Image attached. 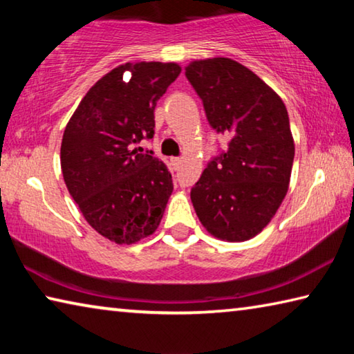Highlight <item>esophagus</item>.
<instances>
[{"label": "esophagus", "mask_w": 354, "mask_h": 354, "mask_svg": "<svg viewBox=\"0 0 354 354\" xmlns=\"http://www.w3.org/2000/svg\"><path fill=\"white\" fill-rule=\"evenodd\" d=\"M170 162H171V165H173V169L178 170L179 167H181V164H183V159H181V158H171Z\"/></svg>", "instance_id": "obj_1"}]
</instances>
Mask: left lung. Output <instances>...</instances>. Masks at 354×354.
<instances>
[{
    "label": "left lung",
    "instance_id": "left-lung-1",
    "mask_svg": "<svg viewBox=\"0 0 354 354\" xmlns=\"http://www.w3.org/2000/svg\"><path fill=\"white\" fill-rule=\"evenodd\" d=\"M185 76L211 127L231 137L190 192L209 234L227 242L254 237L274 217L290 183L295 143L279 95L227 57L194 61Z\"/></svg>",
    "mask_w": 354,
    "mask_h": 354
}]
</instances>
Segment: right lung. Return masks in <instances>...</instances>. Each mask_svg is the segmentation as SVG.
Masks as SVG:
<instances>
[{"label":"right lung","instance_id":"1","mask_svg":"<svg viewBox=\"0 0 354 354\" xmlns=\"http://www.w3.org/2000/svg\"><path fill=\"white\" fill-rule=\"evenodd\" d=\"M181 73L176 62H128L81 100L64 131L61 167L84 218L111 242L151 236L173 192L167 165L133 148L154 134V107Z\"/></svg>","mask_w":354,"mask_h":354}]
</instances>
